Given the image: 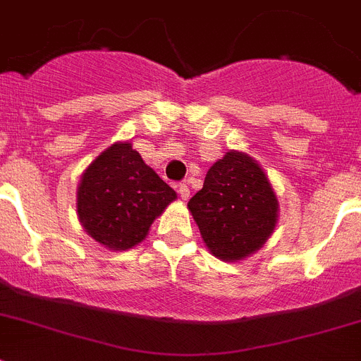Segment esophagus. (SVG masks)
<instances>
[{
	"label": "esophagus",
	"instance_id": "1",
	"mask_svg": "<svg viewBox=\"0 0 361 361\" xmlns=\"http://www.w3.org/2000/svg\"><path fill=\"white\" fill-rule=\"evenodd\" d=\"M178 195H180V198L183 200H188L190 198V186L188 184H178Z\"/></svg>",
	"mask_w": 361,
	"mask_h": 361
}]
</instances>
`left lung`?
Wrapping results in <instances>:
<instances>
[{"instance_id": "1", "label": "left lung", "mask_w": 361, "mask_h": 361, "mask_svg": "<svg viewBox=\"0 0 361 361\" xmlns=\"http://www.w3.org/2000/svg\"><path fill=\"white\" fill-rule=\"evenodd\" d=\"M204 243L221 260H241L273 234L278 200L262 168L243 152H226L188 202Z\"/></svg>"}]
</instances>
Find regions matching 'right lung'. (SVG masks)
Masks as SVG:
<instances>
[{"label": "right lung", "mask_w": 361, "mask_h": 361, "mask_svg": "<svg viewBox=\"0 0 361 361\" xmlns=\"http://www.w3.org/2000/svg\"><path fill=\"white\" fill-rule=\"evenodd\" d=\"M175 191L131 143H115L85 170L78 188V216L97 243L127 250L145 239Z\"/></svg>", "instance_id": "obj_1"}]
</instances>
